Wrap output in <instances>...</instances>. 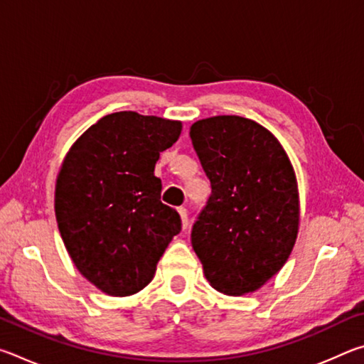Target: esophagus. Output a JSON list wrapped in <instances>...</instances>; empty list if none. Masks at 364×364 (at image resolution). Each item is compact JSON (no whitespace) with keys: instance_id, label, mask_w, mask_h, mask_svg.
<instances>
[{"instance_id":"1","label":"esophagus","mask_w":364,"mask_h":364,"mask_svg":"<svg viewBox=\"0 0 364 364\" xmlns=\"http://www.w3.org/2000/svg\"><path fill=\"white\" fill-rule=\"evenodd\" d=\"M178 213H180V217H181L183 228H188V210H186V208L180 207V208H178Z\"/></svg>"}]
</instances>
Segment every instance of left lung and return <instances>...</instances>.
Instances as JSON below:
<instances>
[{"label": "left lung", "mask_w": 364, "mask_h": 364, "mask_svg": "<svg viewBox=\"0 0 364 364\" xmlns=\"http://www.w3.org/2000/svg\"><path fill=\"white\" fill-rule=\"evenodd\" d=\"M212 194L191 231L207 281L228 295L254 292L287 262L299 231L294 168L257 122L218 115L189 130Z\"/></svg>", "instance_id": "obj_1"}]
</instances>
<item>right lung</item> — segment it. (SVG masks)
<instances>
[{"label":"right lung","mask_w":364,"mask_h":364,"mask_svg":"<svg viewBox=\"0 0 364 364\" xmlns=\"http://www.w3.org/2000/svg\"><path fill=\"white\" fill-rule=\"evenodd\" d=\"M180 133L181 122L125 110L102 117L67 152L54 199L59 232L80 273L102 292L144 289L181 231L154 175Z\"/></svg>","instance_id":"obj_1"}]
</instances>
